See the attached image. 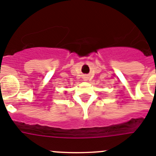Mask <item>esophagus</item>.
Instances as JSON below:
<instances>
[{
	"label": "esophagus",
	"instance_id": "34e87169",
	"mask_svg": "<svg viewBox=\"0 0 156 156\" xmlns=\"http://www.w3.org/2000/svg\"><path fill=\"white\" fill-rule=\"evenodd\" d=\"M85 78V79H86V78Z\"/></svg>",
	"mask_w": 156,
	"mask_h": 156
}]
</instances>
